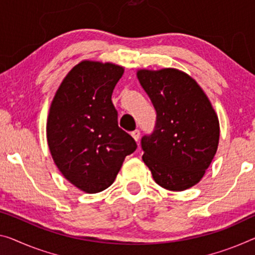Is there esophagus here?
<instances>
[{
  "label": "esophagus",
  "mask_w": 255,
  "mask_h": 255,
  "mask_svg": "<svg viewBox=\"0 0 255 255\" xmlns=\"http://www.w3.org/2000/svg\"><path fill=\"white\" fill-rule=\"evenodd\" d=\"M131 135L133 136V139H134L135 141H138L139 138H140V131L139 130H134L131 132Z\"/></svg>",
  "instance_id": "obj_1"
}]
</instances>
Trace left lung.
Instances as JSON below:
<instances>
[{
    "instance_id": "8db88e82",
    "label": "left lung",
    "mask_w": 255,
    "mask_h": 255,
    "mask_svg": "<svg viewBox=\"0 0 255 255\" xmlns=\"http://www.w3.org/2000/svg\"><path fill=\"white\" fill-rule=\"evenodd\" d=\"M138 78L156 111L154 131L141 138L143 162L160 187L188 189L217 152V114L199 85L180 70H139Z\"/></svg>"
}]
</instances>
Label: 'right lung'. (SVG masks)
<instances>
[{"label":"right lung","instance_id":"add662e5","mask_svg":"<svg viewBox=\"0 0 255 255\" xmlns=\"http://www.w3.org/2000/svg\"><path fill=\"white\" fill-rule=\"evenodd\" d=\"M123 68L113 64L82 61L54 96L46 124L52 158L62 175L88 194L114 182L134 139L119 127L112 103Z\"/></svg>","mask_w":255,"mask_h":255}]
</instances>
